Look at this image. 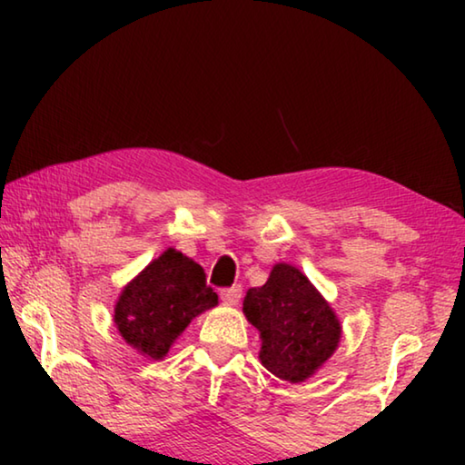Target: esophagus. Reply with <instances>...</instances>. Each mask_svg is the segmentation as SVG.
I'll return each mask as SVG.
<instances>
[{
	"mask_svg": "<svg viewBox=\"0 0 465 465\" xmlns=\"http://www.w3.org/2000/svg\"><path fill=\"white\" fill-rule=\"evenodd\" d=\"M240 299H242V287L240 285L227 287V289L222 291V302L225 305H238Z\"/></svg>",
	"mask_w": 465,
	"mask_h": 465,
	"instance_id": "34e87169",
	"label": "esophagus"
}]
</instances>
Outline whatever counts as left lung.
<instances>
[{"mask_svg":"<svg viewBox=\"0 0 465 465\" xmlns=\"http://www.w3.org/2000/svg\"><path fill=\"white\" fill-rule=\"evenodd\" d=\"M243 313L261 332L262 365L291 383L316 373L341 342L334 310L302 271L285 262L272 266L262 287L248 289Z\"/></svg>","mask_w":465,"mask_h":465,"instance_id":"obj_1","label":"left lung"}]
</instances>
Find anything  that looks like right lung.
I'll return each instance as SVG.
<instances>
[{
  "label": "right lung",
  "mask_w": 465,
  "mask_h": 465,
  "mask_svg": "<svg viewBox=\"0 0 465 465\" xmlns=\"http://www.w3.org/2000/svg\"><path fill=\"white\" fill-rule=\"evenodd\" d=\"M215 305L203 266L168 248L121 291L114 326L141 355L162 359L191 320Z\"/></svg>",
  "instance_id": "add662e5"
}]
</instances>
